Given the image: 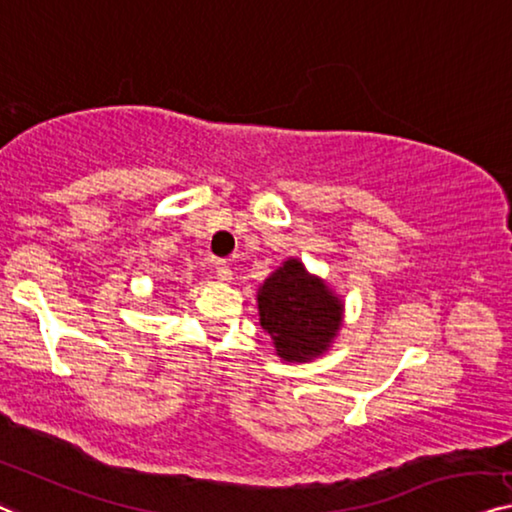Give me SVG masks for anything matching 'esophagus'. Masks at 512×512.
I'll return each instance as SVG.
<instances>
[{
	"instance_id": "obj_1",
	"label": "esophagus",
	"mask_w": 512,
	"mask_h": 512,
	"mask_svg": "<svg viewBox=\"0 0 512 512\" xmlns=\"http://www.w3.org/2000/svg\"><path fill=\"white\" fill-rule=\"evenodd\" d=\"M216 276H218V280H223V282L232 280V269H230V264L225 262V259H218V262H216Z\"/></svg>"
}]
</instances>
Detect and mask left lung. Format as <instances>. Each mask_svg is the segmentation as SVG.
Returning <instances> with one entry per match:
<instances>
[{
  "mask_svg": "<svg viewBox=\"0 0 512 512\" xmlns=\"http://www.w3.org/2000/svg\"><path fill=\"white\" fill-rule=\"evenodd\" d=\"M259 324L271 335L280 358L308 363L322 356L340 331L342 301L322 278L287 259L257 292Z\"/></svg>",
  "mask_w": 512,
  "mask_h": 512,
  "instance_id": "8db88e82",
  "label": "left lung"
}]
</instances>
